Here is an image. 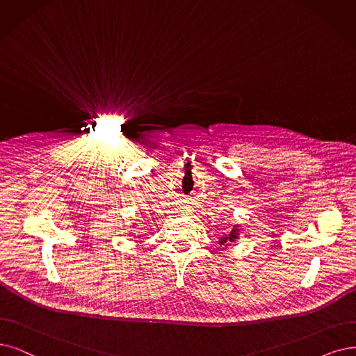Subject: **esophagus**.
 <instances>
[{
    "mask_svg": "<svg viewBox=\"0 0 356 356\" xmlns=\"http://www.w3.org/2000/svg\"><path fill=\"white\" fill-rule=\"evenodd\" d=\"M181 213L188 216V214H191V213H192V209H191L189 207H181Z\"/></svg>",
    "mask_w": 356,
    "mask_h": 356,
    "instance_id": "esophagus-1",
    "label": "esophagus"
}]
</instances>
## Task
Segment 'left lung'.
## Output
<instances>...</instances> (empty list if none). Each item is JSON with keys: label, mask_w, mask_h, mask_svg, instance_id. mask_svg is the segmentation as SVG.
<instances>
[{"label": "left lung", "mask_w": 356, "mask_h": 356, "mask_svg": "<svg viewBox=\"0 0 356 356\" xmlns=\"http://www.w3.org/2000/svg\"><path fill=\"white\" fill-rule=\"evenodd\" d=\"M239 233H241V226L239 225H234L229 234H225V236H222V238H220L218 245L229 246L230 242H236V241L239 239Z\"/></svg>", "instance_id": "1"}]
</instances>
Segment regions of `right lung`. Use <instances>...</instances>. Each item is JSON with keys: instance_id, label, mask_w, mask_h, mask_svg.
<instances>
[{"instance_id": "add662e5", "label": "right lung", "mask_w": 356, "mask_h": 356, "mask_svg": "<svg viewBox=\"0 0 356 356\" xmlns=\"http://www.w3.org/2000/svg\"><path fill=\"white\" fill-rule=\"evenodd\" d=\"M134 226H135V225H134ZM134 226H131V227H134Z\"/></svg>"}]
</instances>
